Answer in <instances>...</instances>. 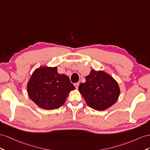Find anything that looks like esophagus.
I'll list each match as a JSON object with an SVG mask.
<instances>
[{
  "mask_svg": "<svg viewBox=\"0 0 150 150\" xmlns=\"http://www.w3.org/2000/svg\"><path fill=\"white\" fill-rule=\"evenodd\" d=\"M74 85H75V87L76 88H78V87L79 86V82L75 83H74Z\"/></svg>",
  "mask_w": 150,
  "mask_h": 150,
  "instance_id": "esophagus-1",
  "label": "esophagus"
}]
</instances>
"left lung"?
<instances>
[{
	"label": "left lung",
	"instance_id": "1",
	"mask_svg": "<svg viewBox=\"0 0 150 150\" xmlns=\"http://www.w3.org/2000/svg\"><path fill=\"white\" fill-rule=\"evenodd\" d=\"M86 82L79 87L87 104L97 110H104L115 103L120 94L116 81L104 71L91 70Z\"/></svg>",
	"mask_w": 150,
	"mask_h": 150
}]
</instances>
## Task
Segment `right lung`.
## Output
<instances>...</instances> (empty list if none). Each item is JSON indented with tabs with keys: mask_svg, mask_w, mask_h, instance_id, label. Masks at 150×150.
Listing matches in <instances>:
<instances>
[{
	"mask_svg": "<svg viewBox=\"0 0 150 150\" xmlns=\"http://www.w3.org/2000/svg\"><path fill=\"white\" fill-rule=\"evenodd\" d=\"M75 89L68 76L58 74L57 67L37 68L27 85L30 99L38 107L46 110L60 108L70 91Z\"/></svg>",
	"mask_w": 150,
	"mask_h": 150,
	"instance_id": "obj_1",
	"label": "right lung"
}]
</instances>
